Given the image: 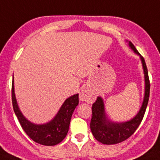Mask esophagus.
<instances>
[{"instance_id": "34e87169", "label": "esophagus", "mask_w": 160, "mask_h": 160, "mask_svg": "<svg viewBox=\"0 0 160 160\" xmlns=\"http://www.w3.org/2000/svg\"><path fill=\"white\" fill-rule=\"evenodd\" d=\"M80 99L82 101H88V102H92L95 100V96L87 88H83L80 92Z\"/></svg>"}]
</instances>
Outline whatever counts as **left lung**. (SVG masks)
<instances>
[{"mask_svg": "<svg viewBox=\"0 0 160 160\" xmlns=\"http://www.w3.org/2000/svg\"><path fill=\"white\" fill-rule=\"evenodd\" d=\"M130 47L134 50L136 54L140 55L135 47L130 42ZM145 74V97L142 105L139 112L134 118L124 123H114L107 121L104 109L103 101L101 97H97V101L92 106V119L90 122V128L96 139L103 144H117L129 138L137 130L142 121L150 96V80L148 76L147 65L143 57L140 55Z\"/></svg>", "mask_w": 160, "mask_h": 160, "instance_id": "1", "label": "left lung"}]
</instances>
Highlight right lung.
Segmentation results:
<instances>
[{
    "label": "right lung",
    "mask_w": 160,
    "mask_h": 160,
    "mask_svg": "<svg viewBox=\"0 0 160 160\" xmlns=\"http://www.w3.org/2000/svg\"><path fill=\"white\" fill-rule=\"evenodd\" d=\"M12 103L21 126L33 141L41 145L55 146L63 141L68 132L72 115L79 103V94L68 98L55 118L44 125L32 124L22 114L15 98L13 80L12 83Z\"/></svg>",
    "instance_id": "obj_1"
}]
</instances>
